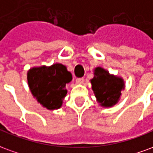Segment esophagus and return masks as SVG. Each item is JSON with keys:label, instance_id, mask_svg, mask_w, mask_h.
I'll return each mask as SVG.
<instances>
[{"label": "esophagus", "instance_id": "obj_1", "mask_svg": "<svg viewBox=\"0 0 153 153\" xmlns=\"http://www.w3.org/2000/svg\"><path fill=\"white\" fill-rule=\"evenodd\" d=\"M76 84L78 85L83 84V83H84V78H78V79H76Z\"/></svg>", "mask_w": 153, "mask_h": 153}]
</instances>
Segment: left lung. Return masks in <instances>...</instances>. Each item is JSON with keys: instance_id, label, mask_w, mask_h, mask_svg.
Instances as JSON below:
<instances>
[{"instance_id": "obj_1", "label": "left lung", "mask_w": 153, "mask_h": 153, "mask_svg": "<svg viewBox=\"0 0 153 153\" xmlns=\"http://www.w3.org/2000/svg\"><path fill=\"white\" fill-rule=\"evenodd\" d=\"M93 71L90 83L96 101L102 108H112L119 102L121 91L126 88L124 79L102 67H96Z\"/></svg>"}]
</instances>
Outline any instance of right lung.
Here are the masks:
<instances>
[{
    "label": "right lung",
    "mask_w": 153,
    "mask_h": 153,
    "mask_svg": "<svg viewBox=\"0 0 153 153\" xmlns=\"http://www.w3.org/2000/svg\"><path fill=\"white\" fill-rule=\"evenodd\" d=\"M27 84L32 93L43 108L56 110L63 105L68 90L66 85L72 80V73L62 63L32 67L27 72Z\"/></svg>",
    "instance_id": "1"
}]
</instances>
